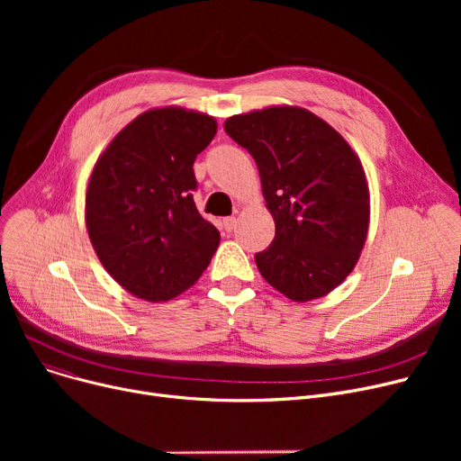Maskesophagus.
Instances as JSON below:
<instances>
[{"label":"esophagus","instance_id":"34e87169","mask_svg":"<svg viewBox=\"0 0 461 461\" xmlns=\"http://www.w3.org/2000/svg\"><path fill=\"white\" fill-rule=\"evenodd\" d=\"M222 226H224V230H226L228 233H230V231H233V230H235V226H237V218H235V216H228V218H224Z\"/></svg>","mask_w":461,"mask_h":461}]
</instances>
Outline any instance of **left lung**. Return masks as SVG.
<instances>
[{"instance_id":"8db88e82","label":"left lung","mask_w":461,"mask_h":461,"mask_svg":"<svg viewBox=\"0 0 461 461\" xmlns=\"http://www.w3.org/2000/svg\"><path fill=\"white\" fill-rule=\"evenodd\" d=\"M224 131L259 169L275 239L261 276L292 301L327 295L353 271L368 233V186L349 143L303 108L233 115Z\"/></svg>"}]
</instances>
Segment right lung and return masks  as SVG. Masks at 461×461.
<instances>
[{"mask_svg": "<svg viewBox=\"0 0 461 461\" xmlns=\"http://www.w3.org/2000/svg\"><path fill=\"white\" fill-rule=\"evenodd\" d=\"M216 121L183 108L138 115L96 160L86 224L104 269L132 295L167 301L196 282L221 243L198 212L194 160Z\"/></svg>", "mask_w": 461, "mask_h": 461, "instance_id": "add662e5", "label": "right lung"}]
</instances>
